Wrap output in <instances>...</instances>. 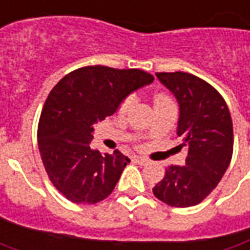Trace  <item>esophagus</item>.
Returning a JSON list of instances; mask_svg holds the SVG:
<instances>
[{"label":"esophagus","mask_w":250,"mask_h":250,"mask_svg":"<svg viewBox=\"0 0 250 250\" xmlns=\"http://www.w3.org/2000/svg\"><path fill=\"white\" fill-rule=\"evenodd\" d=\"M134 162H135V163H138V165H141V166H144V165H146V163H148L146 159H144V158H134Z\"/></svg>","instance_id":"1"}]
</instances>
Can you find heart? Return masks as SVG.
Instances as JSON below:
<instances>
[{"label": "heart", "mask_w": 250, "mask_h": 250, "mask_svg": "<svg viewBox=\"0 0 250 250\" xmlns=\"http://www.w3.org/2000/svg\"><path fill=\"white\" fill-rule=\"evenodd\" d=\"M160 99H168V98L166 97V95H158L155 101H160ZM134 101H135V99H134V97H127V98L123 101V104H122V106H120V110H122V112H127L128 109L133 106Z\"/></svg>", "instance_id": "1"}]
</instances>
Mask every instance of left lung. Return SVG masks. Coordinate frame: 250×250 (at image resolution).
I'll return each mask as SVG.
<instances>
[{
    "mask_svg": "<svg viewBox=\"0 0 250 250\" xmlns=\"http://www.w3.org/2000/svg\"><path fill=\"white\" fill-rule=\"evenodd\" d=\"M177 99V135L188 148L185 166H170L153 187L166 205L188 208L201 203L219 184L229 166L234 146L227 104L210 84L185 72L156 73Z\"/></svg>",
    "mask_w": 250,
    "mask_h": 250,
    "instance_id": "1",
    "label": "left lung"
}]
</instances>
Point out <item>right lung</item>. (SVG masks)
<instances>
[{
    "label": "right lung",
    "mask_w": 250,
    "mask_h": 250,
    "mask_svg": "<svg viewBox=\"0 0 250 250\" xmlns=\"http://www.w3.org/2000/svg\"><path fill=\"white\" fill-rule=\"evenodd\" d=\"M152 82L140 69L87 66L66 74L49 92L40 116V155L51 183L70 202L92 205L112 194L130 159L92 149L94 125Z\"/></svg>",
    "instance_id": "obj_1"
}]
</instances>
